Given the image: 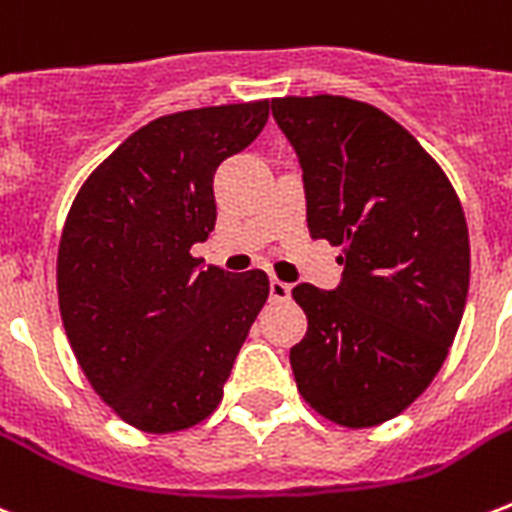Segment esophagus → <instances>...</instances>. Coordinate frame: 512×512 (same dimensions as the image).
I'll return each instance as SVG.
<instances>
[{
  "mask_svg": "<svg viewBox=\"0 0 512 512\" xmlns=\"http://www.w3.org/2000/svg\"><path fill=\"white\" fill-rule=\"evenodd\" d=\"M290 292H292L290 284L282 282V279H271V300L284 303V300H290Z\"/></svg>",
  "mask_w": 512,
  "mask_h": 512,
  "instance_id": "34e87169",
  "label": "esophagus"
}]
</instances>
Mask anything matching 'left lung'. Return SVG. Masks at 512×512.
I'll return each instance as SVG.
<instances>
[{
    "instance_id": "left-lung-1",
    "label": "left lung",
    "mask_w": 512,
    "mask_h": 512,
    "mask_svg": "<svg viewBox=\"0 0 512 512\" xmlns=\"http://www.w3.org/2000/svg\"><path fill=\"white\" fill-rule=\"evenodd\" d=\"M314 239L343 247L333 292L298 284L308 317L290 362L300 397L349 429L403 413L438 376L470 287V236L454 185L397 120L346 96H284Z\"/></svg>"
}]
</instances>
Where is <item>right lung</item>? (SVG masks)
Masks as SVG:
<instances>
[{
    "mask_svg": "<svg viewBox=\"0 0 512 512\" xmlns=\"http://www.w3.org/2000/svg\"><path fill=\"white\" fill-rule=\"evenodd\" d=\"M268 109L263 99L152 120L93 169L66 214V338L93 392L142 432H179L220 405L268 300L263 271H201L190 255L217 220L214 171L255 142Z\"/></svg>",
    "mask_w": 512,
    "mask_h": 512,
    "instance_id": "add662e5",
    "label": "right lung"
}]
</instances>
